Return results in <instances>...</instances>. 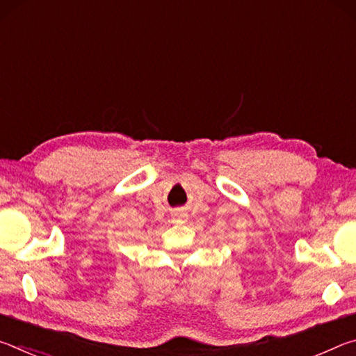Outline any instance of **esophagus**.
<instances>
[{
	"mask_svg": "<svg viewBox=\"0 0 356 356\" xmlns=\"http://www.w3.org/2000/svg\"><path fill=\"white\" fill-rule=\"evenodd\" d=\"M174 222H185V215L184 213H177L176 216H174Z\"/></svg>",
	"mask_w": 356,
	"mask_h": 356,
	"instance_id": "1",
	"label": "esophagus"
}]
</instances>
